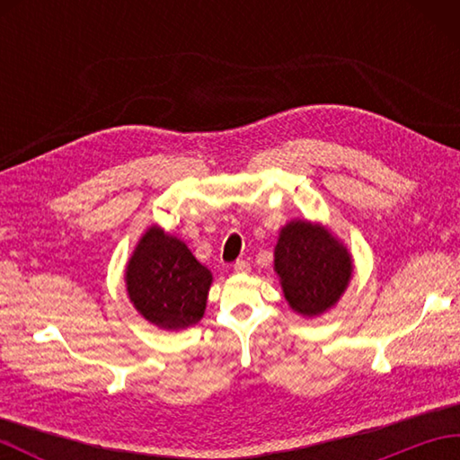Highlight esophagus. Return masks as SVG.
Returning a JSON list of instances; mask_svg holds the SVG:
<instances>
[{
	"label": "esophagus",
	"mask_w": 460,
	"mask_h": 460,
	"mask_svg": "<svg viewBox=\"0 0 460 460\" xmlns=\"http://www.w3.org/2000/svg\"><path fill=\"white\" fill-rule=\"evenodd\" d=\"M249 269H251V265H249V261H245V259H239V261L233 262V270H235V272H249Z\"/></svg>",
	"instance_id": "34e87169"
}]
</instances>
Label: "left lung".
Masks as SVG:
<instances>
[{"mask_svg":"<svg viewBox=\"0 0 460 460\" xmlns=\"http://www.w3.org/2000/svg\"><path fill=\"white\" fill-rule=\"evenodd\" d=\"M275 269L288 305L305 316L328 310L351 277L348 251L308 221H292L280 231Z\"/></svg>","mask_w":460,"mask_h":460,"instance_id":"obj_1","label":"left lung"}]
</instances>
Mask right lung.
Masks as SVG:
<instances>
[{"label": "right lung", "instance_id": "1", "mask_svg": "<svg viewBox=\"0 0 460 460\" xmlns=\"http://www.w3.org/2000/svg\"><path fill=\"white\" fill-rule=\"evenodd\" d=\"M126 285L146 320L160 328H185L203 316L211 272L180 239L152 227L128 262Z\"/></svg>", "mask_w": 460, "mask_h": 460}]
</instances>
